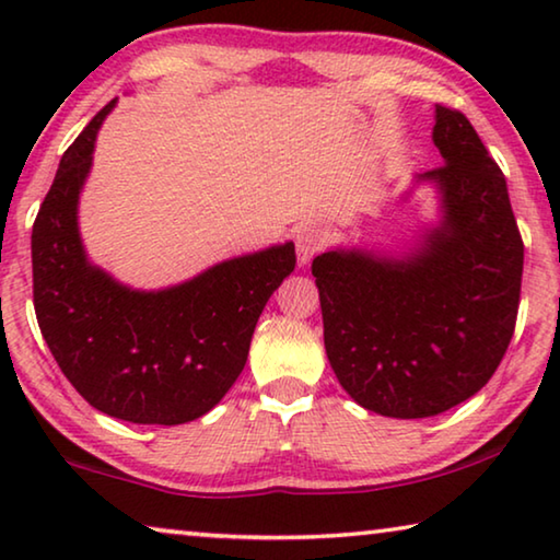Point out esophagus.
Segmentation results:
<instances>
[{
    "mask_svg": "<svg viewBox=\"0 0 560 560\" xmlns=\"http://www.w3.org/2000/svg\"><path fill=\"white\" fill-rule=\"evenodd\" d=\"M293 240H296V257H299V264H308V261L314 259L316 254L320 252V246L326 244L328 230H326L324 224L311 222V224L299 226L296 236H293Z\"/></svg>",
    "mask_w": 560,
    "mask_h": 560,
    "instance_id": "34e87169",
    "label": "esophagus"
}]
</instances>
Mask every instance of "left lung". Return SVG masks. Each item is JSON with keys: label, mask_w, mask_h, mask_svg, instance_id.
<instances>
[{"label": "left lung", "mask_w": 560, "mask_h": 560, "mask_svg": "<svg viewBox=\"0 0 560 560\" xmlns=\"http://www.w3.org/2000/svg\"><path fill=\"white\" fill-rule=\"evenodd\" d=\"M432 140L444 165L412 187L438 189V222L400 254L336 246L311 264L338 383L397 420L440 415L489 383L514 336L524 271L506 179L477 130L438 106Z\"/></svg>", "instance_id": "1"}]
</instances>
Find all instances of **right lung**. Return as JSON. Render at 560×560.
Wrapping results in <instances>:
<instances>
[{
	"label": "right lung",
	"instance_id": "obj_1",
	"mask_svg": "<svg viewBox=\"0 0 560 560\" xmlns=\"http://www.w3.org/2000/svg\"><path fill=\"white\" fill-rule=\"evenodd\" d=\"M113 98L66 150L32 230L34 308L83 400L136 424H185L244 371L264 306L296 267L293 242L242 254L175 287L143 291L89 259L79 197Z\"/></svg>",
	"mask_w": 560,
	"mask_h": 560
}]
</instances>
